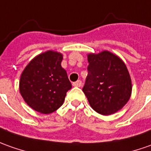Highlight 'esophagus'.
<instances>
[{"mask_svg":"<svg viewBox=\"0 0 151 151\" xmlns=\"http://www.w3.org/2000/svg\"><path fill=\"white\" fill-rule=\"evenodd\" d=\"M73 86H74V87H81L82 86V82L80 81V80H78V81H77V82H75V83H73Z\"/></svg>","mask_w":151,"mask_h":151,"instance_id":"obj_1","label":"esophagus"}]
</instances>
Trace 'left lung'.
Returning a JSON list of instances; mask_svg holds the SVG:
<instances>
[{
	"label": "left lung",
	"mask_w": 151,
	"mask_h": 151,
	"mask_svg": "<svg viewBox=\"0 0 151 151\" xmlns=\"http://www.w3.org/2000/svg\"><path fill=\"white\" fill-rule=\"evenodd\" d=\"M88 74L83 92L91 107L103 116L121 110L132 96L131 76L122 58L110 51L88 54Z\"/></svg>",
	"instance_id": "1"
}]
</instances>
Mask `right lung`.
I'll use <instances>...</instances> for the list:
<instances>
[{"mask_svg": "<svg viewBox=\"0 0 151 151\" xmlns=\"http://www.w3.org/2000/svg\"><path fill=\"white\" fill-rule=\"evenodd\" d=\"M62 60L61 53L48 50L35 56L21 73L19 93L33 110L50 114L63 105L72 84Z\"/></svg>", "mask_w": 151, "mask_h": 151, "instance_id": "add662e5", "label": "right lung"}]
</instances>
